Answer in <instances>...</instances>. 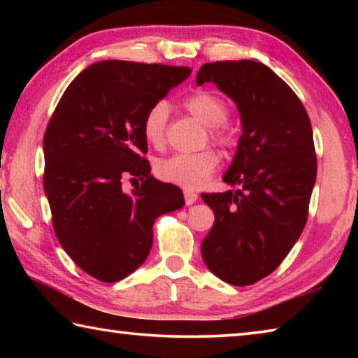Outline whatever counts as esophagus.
Wrapping results in <instances>:
<instances>
[{
	"label": "esophagus",
	"instance_id": "1",
	"mask_svg": "<svg viewBox=\"0 0 358 358\" xmlns=\"http://www.w3.org/2000/svg\"><path fill=\"white\" fill-rule=\"evenodd\" d=\"M197 199H199L197 192H194L191 189H186L185 191V202H186V205H192L194 202L197 201Z\"/></svg>",
	"mask_w": 358,
	"mask_h": 358
}]
</instances>
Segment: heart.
Segmentation results:
<instances>
[{
	"label": "heart",
	"mask_w": 358,
	"mask_h": 358,
	"mask_svg": "<svg viewBox=\"0 0 358 358\" xmlns=\"http://www.w3.org/2000/svg\"><path fill=\"white\" fill-rule=\"evenodd\" d=\"M183 106L192 117L208 126V134L224 150H234L238 143L237 132L226 123L229 107L220 96L210 92H196L187 96ZM169 120L167 102L159 101L151 106L143 117V136L151 147L162 148L166 145V131ZM220 164V157L213 150H203L191 155H173L159 159L155 172L162 181L177 185L185 189H197Z\"/></svg>",
	"instance_id": "1"
}]
</instances>
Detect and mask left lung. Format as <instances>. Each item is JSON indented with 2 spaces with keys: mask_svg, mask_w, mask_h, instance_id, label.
Returning a JSON list of instances; mask_svg holds the SVG:
<instances>
[{
  "mask_svg": "<svg viewBox=\"0 0 358 358\" xmlns=\"http://www.w3.org/2000/svg\"><path fill=\"white\" fill-rule=\"evenodd\" d=\"M213 82L240 112L237 153L222 181L235 191L202 194L215 224L205 265L232 286L275 271L299 240L317 175L311 121L292 88L252 59L205 63L196 83Z\"/></svg>",
  "mask_w": 358,
  "mask_h": 358,
  "instance_id": "left-lung-1",
  "label": "left lung"
}]
</instances>
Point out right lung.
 I'll return each mask as SVG.
<instances>
[{
    "label": "right lung",
    "instance_id": "obj_1",
    "mask_svg": "<svg viewBox=\"0 0 358 358\" xmlns=\"http://www.w3.org/2000/svg\"><path fill=\"white\" fill-rule=\"evenodd\" d=\"M186 66L108 59L66 88L44 134V191L57 238L77 266L117 282L141 266L157 216L185 205L180 187L151 175L148 108L186 80ZM143 181L129 194L124 178Z\"/></svg>",
    "mask_w": 358,
    "mask_h": 358
}]
</instances>
